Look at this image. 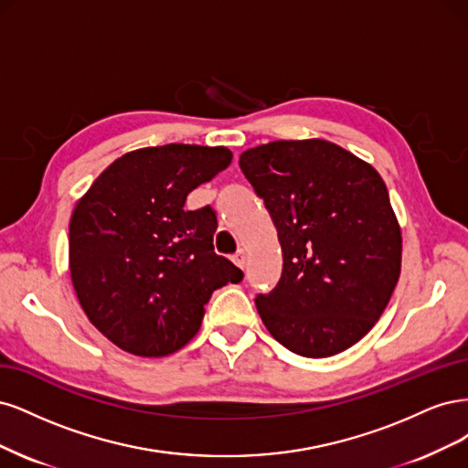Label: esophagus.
<instances>
[{
  "label": "esophagus",
  "instance_id": "esophagus-1",
  "mask_svg": "<svg viewBox=\"0 0 468 468\" xmlns=\"http://www.w3.org/2000/svg\"><path fill=\"white\" fill-rule=\"evenodd\" d=\"M233 262H235L239 268H245V266H247V252H245L243 249L237 250L235 256H233Z\"/></svg>",
  "mask_w": 468,
  "mask_h": 468
}]
</instances>
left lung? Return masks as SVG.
Wrapping results in <instances>:
<instances>
[{"label":"left lung","instance_id":"8db88e82","mask_svg":"<svg viewBox=\"0 0 468 468\" xmlns=\"http://www.w3.org/2000/svg\"><path fill=\"white\" fill-rule=\"evenodd\" d=\"M239 165L283 254L278 285L254 299L268 333L305 357L350 348L379 321L400 276L402 237L383 178L324 140L270 142Z\"/></svg>","mask_w":468,"mask_h":468}]
</instances>
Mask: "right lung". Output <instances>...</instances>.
Segmentation results:
<instances>
[{
    "label": "right lung",
    "mask_w": 468,
    "mask_h": 468,
    "mask_svg": "<svg viewBox=\"0 0 468 468\" xmlns=\"http://www.w3.org/2000/svg\"><path fill=\"white\" fill-rule=\"evenodd\" d=\"M231 159L228 147H144L104 169L75 206L73 290L118 348L144 357L176 352L198 333L212 293L243 280L214 252V209H185L186 196Z\"/></svg>",
    "instance_id": "right-lung-1"
}]
</instances>
